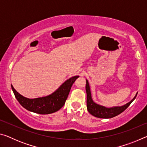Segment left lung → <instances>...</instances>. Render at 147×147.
<instances>
[{"instance_id": "left-lung-1", "label": "left lung", "mask_w": 147, "mask_h": 147, "mask_svg": "<svg viewBox=\"0 0 147 147\" xmlns=\"http://www.w3.org/2000/svg\"><path fill=\"white\" fill-rule=\"evenodd\" d=\"M86 93H87V108L89 113L98 118L102 119H109L112 118L117 115H119L122 112L125 110L130 105L133 100L136 98L137 96H134V98L128 103L126 104L123 106H117L113 108H106V107L98 105V104L94 103L93 99L91 98V94L90 91V88L88 83V81L86 80Z\"/></svg>"}]
</instances>
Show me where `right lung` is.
Listing matches in <instances>:
<instances>
[{"instance_id": "add662e5", "label": "right lung", "mask_w": 147, "mask_h": 147, "mask_svg": "<svg viewBox=\"0 0 147 147\" xmlns=\"http://www.w3.org/2000/svg\"><path fill=\"white\" fill-rule=\"evenodd\" d=\"M78 76L68 79L57 90L50 95L36 98H28L20 94L11 85L15 96L21 105L32 112L50 114L61 109L65 103L71 88Z\"/></svg>"}]
</instances>
